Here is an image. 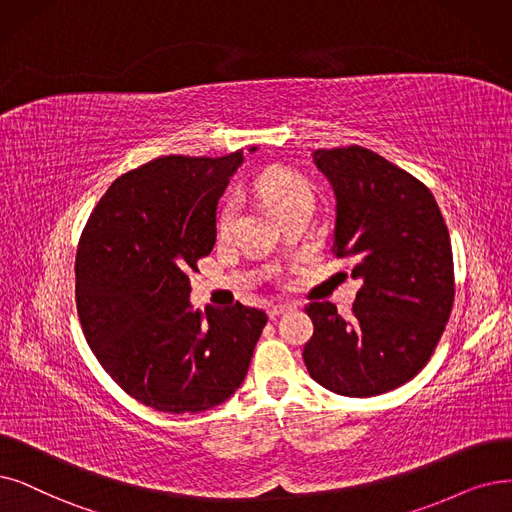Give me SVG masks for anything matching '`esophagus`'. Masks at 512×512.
I'll return each mask as SVG.
<instances>
[{
    "label": "esophagus",
    "instance_id": "esophagus-1",
    "mask_svg": "<svg viewBox=\"0 0 512 512\" xmlns=\"http://www.w3.org/2000/svg\"><path fill=\"white\" fill-rule=\"evenodd\" d=\"M290 311V304H275V306H269V319H277L279 315L288 313Z\"/></svg>",
    "mask_w": 512,
    "mask_h": 512
}]
</instances>
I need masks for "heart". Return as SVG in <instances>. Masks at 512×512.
Instances as JSON below:
<instances>
[{
	"label": "heart",
	"instance_id": "obj_1",
	"mask_svg": "<svg viewBox=\"0 0 512 512\" xmlns=\"http://www.w3.org/2000/svg\"><path fill=\"white\" fill-rule=\"evenodd\" d=\"M256 191L264 201H267V206L277 216L288 212L294 206H300V203H313V191L309 187V182H306V178H302L300 174L290 170L264 172L256 182ZM237 214H239V199L237 195H229L224 199L218 214V224H216L218 237H227L233 231Z\"/></svg>",
	"mask_w": 512,
	"mask_h": 512
}]
</instances>
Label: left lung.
Here are the masks:
<instances>
[{"label": "left lung", "instance_id": "obj_1", "mask_svg": "<svg viewBox=\"0 0 512 512\" xmlns=\"http://www.w3.org/2000/svg\"><path fill=\"white\" fill-rule=\"evenodd\" d=\"M336 197L332 252L361 281L346 321L311 302L315 332L302 359L311 378L344 397H374L410 382L435 353L452 315L454 256L433 193L363 147L317 149Z\"/></svg>", "mask_w": 512, "mask_h": 512}]
</instances>
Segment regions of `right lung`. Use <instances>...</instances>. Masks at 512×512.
I'll return each mask as SVG.
<instances>
[{"label":"right lung","mask_w":512,"mask_h":512,"mask_svg":"<svg viewBox=\"0 0 512 512\" xmlns=\"http://www.w3.org/2000/svg\"><path fill=\"white\" fill-rule=\"evenodd\" d=\"M241 161V151L170 155L121 174L79 237L81 330L105 372L153 410L197 414L227 401L267 325L241 302L206 315L189 302V273L214 248L218 199Z\"/></svg>","instance_id":"1"}]
</instances>
